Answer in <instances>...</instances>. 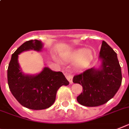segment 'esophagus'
<instances>
[{
  "label": "esophagus",
  "mask_w": 129,
  "mask_h": 129,
  "mask_svg": "<svg viewBox=\"0 0 129 129\" xmlns=\"http://www.w3.org/2000/svg\"><path fill=\"white\" fill-rule=\"evenodd\" d=\"M64 75H65V77L67 78V79L69 81L70 84H72V75H71V74H69V73H67V72H66L65 74H64Z\"/></svg>",
  "instance_id": "1"
}]
</instances>
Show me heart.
Wrapping results in <instances>:
<instances>
[{
	"label": "heart",
	"mask_w": 129,
	"mask_h": 129,
	"mask_svg": "<svg viewBox=\"0 0 129 129\" xmlns=\"http://www.w3.org/2000/svg\"><path fill=\"white\" fill-rule=\"evenodd\" d=\"M93 59V53L90 49H80L72 52L67 57L69 61H76L75 66L77 69H82L88 67Z\"/></svg>",
	"instance_id": "obj_1"
}]
</instances>
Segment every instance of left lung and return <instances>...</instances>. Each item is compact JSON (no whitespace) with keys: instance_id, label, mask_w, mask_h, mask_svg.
<instances>
[{"instance_id":"obj_1","label":"left lung","mask_w":129,"mask_h":129,"mask_svg":"<svg viewBox=\"0 0 129 129\" xmlns=\"http://www.w3.org/2000/svg\"><path fill=\"white\" fill-rule=\"evenodd\" d=\"M100 57V69H90L75 75L72 81L82 85L83 91L77 102L87 107H96L113 98L122 82V73L117 53L105 41H102Z\"/></svg>"}]
</instances>
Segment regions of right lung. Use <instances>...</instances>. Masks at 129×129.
<instances>
[{
	"mask_svg": "<svg viewBox=\"0 0 129 129\" xmlns=\"http://www.w3.org/2000/svg\"><path fill=\"white\" fill-rule=\"evenodd\" d=\"M42 46L37 39L23 43L12 55L7 71L8 86L12 95L22 106L34 110L51 107L59 88L69 84L62 72H54L47 67L36 76L22 74L18 62L19 54L29 49L39 51Z\"/></svg>",
	"mask_w": 129,
	"mask_h": 129,
	"instance_id": "obj_1",
	"label": "right lung"
}]
</instances>
